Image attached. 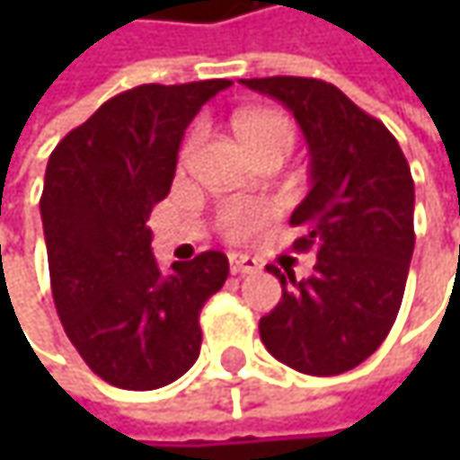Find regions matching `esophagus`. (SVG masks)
I'll list each match as a JSON object with an SVG mask.
<instances>
[{"instance_id": "34e87169", "label": "esophagus", "mask_w": 460, "mask_h": 460, "mask_svg": "<svg viewBox=\"0 0 460 460\" xmlns=\"http://www.w3.org/2000/svg\"><path fill=\"white\" fill-rule=\"evenodd\" d=\"M231 263V274H255L261 266H258V261L255 258H250V255H231L229 258Z\"/></svg>"}]
</instances>
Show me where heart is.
<instances>
[{
  "label": "heart",
  "mask_w": 460,
  "mask_h": 460,
  "mask_svg": "<svg viewBox=\"0 0 460 460\" xmlns=\"http://www.w3.org/2000/svg\"><path fill=\"white\" fill-rule=\"evenodd\" d=\"M234 128H236L239 140L244 143L247 154L258 148H282L288 154L296 138L290 119L277 111H244L234 119ZM194 143H197V133L186 140V154L194 148ZM266 221H269V208L255 199H236L218 213V226L231 239L250 236Z\"/></svg>",
  "instance_id": "obj_1"
}]
</instances>
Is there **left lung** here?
<instances>
[{"mask_svg": "<svg viewBox=\"0 0 460 460\" xmlns=\"http://www.w3.org/2000/svg\"><path fill=\"white\" fill-rule=\"evenodd\" d=\"M242 84L293 111L312 156V189L290 224L304 229L293 247L317 252L314 274L296 279L266 266L282 298L261 317V341L298 373H346L384 343L405 296L415 247L411 164L386 125L330 82L266 76Z\"/></svg>", "mask_w": 460, "mask_h": 460, "instance_id": "1", "label": "left lung"}]
</instances>
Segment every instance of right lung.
<instances>
[{
	"label": "right lung",
	"instance_id": "1",
	"mask_svg": "<svg viewBox=\"0 0 460 460\" xmlns=\"http://www.w3.org/2000/svg\"><path fill=\"white\" fill-rule=\"evenodd\" d=\"M226 87H133L49 154L40 210L52 301L68 341L111 386H167L199 357V312L224 288L229 258L208 250L162 274L146 221L170 194L189 122Z\"/></svg>",
	"mask_w": 460,
	"mask_h": 460
}]
</instances>
